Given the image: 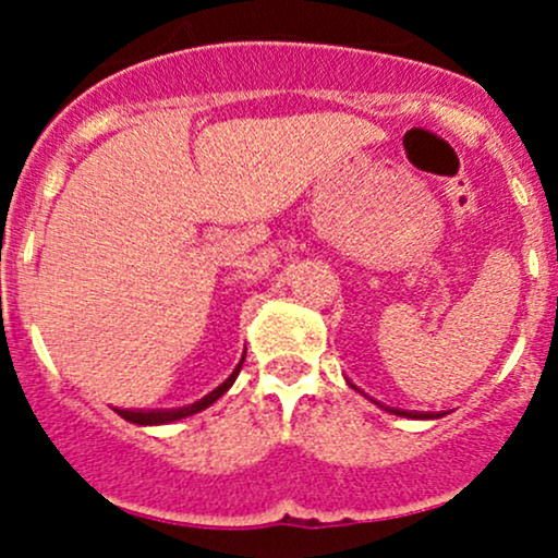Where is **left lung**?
Returning a JSON list of instances; mask_svg holds the SVG:
<instances>
[{"instance_id": "1", "label": "left lung", "mask_w": 558, "mask_h": 558, "mask_svg": "<svg viewBox=\"0 0 558 558\" xmlns=\"http://www.w3.org/2000/svg\"><path fill=\"white\" fill-rule=\"evenodd\" d=\"M351 388H356V386H351ZM356 390H360V388H356ZM377 407H383V403H377ZM383 409H388L390 414H399V417H409V420H438V417H444L440 412H401V409H390V407H383Z\"/></svg>"}]
</instances>
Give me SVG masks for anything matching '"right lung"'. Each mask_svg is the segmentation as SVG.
I'll list each match as a JSON object with an SVG mask.
<instances>
[{
    "label": "right lung",
    "instance_id": "add662e5",
    "mask_svg": "<svg viewBox=\"0 0 558 558\" xmlns=\"http://www.w3.org/2000/svg\"><path fill=\"white\" fill-rule=\"evenodd\" d=\"M243 356H246V351H243ZM241 364H243V360L239 362V367L230 373V377L226 383H222V386H217L213 393H207L204 399L189 403V407H178V409H114V412H118L123 420L133 422V425H168V422L191 417V414H196V412H202V409L213 407V403L220 399V396L226 393L230 386H233L235 377H239V373H241Z\"/></svg>",
    "mask_w": 558,
    "mask_h": 558
}]
</instances>
